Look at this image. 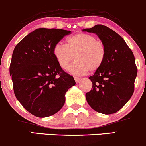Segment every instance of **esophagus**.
<instances>
[{"label":"esophagus","instance_id":"1","mask_svg":"<svg viewBox=\"0 0 146 146\" xmlns=\"http://www.w3.org/2000/svg\"><path fill=\"white\" fill-rule=\"evenodd\" d=\"M74 79H75V81H76V83H79L81 80V78H78V77H74Z\"/></svg>","mask_w":146,"mask_h":146}]
</instances>
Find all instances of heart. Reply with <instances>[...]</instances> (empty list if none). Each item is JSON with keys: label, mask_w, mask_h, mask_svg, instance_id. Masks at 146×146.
Returning a JSON list of instances; mask_svg holds the SVG:
<instances>
[{"label": "heart", "mask_w": 146, "mask_h": 146, "mask_svg": "<svg viewBox=\"0 0 146 146\" xmlns=\"http://www.w3.org/2000/svg\"><path fill=\"white\" fill-rule=\"evenodd\" d=\"M53 55L62 68H66L73 58L76 61L68 68L73 74L94 72L103 64L106 58V47L94 35L80 33L66 39V44H57Z\"/></svg>", "instance_id": "heart-1"}]
</instances>
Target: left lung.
Masks as SVG:
<instances>
[{"instance_id": "8db88e82", "label": "left lung", "mask_w": 146, "mask_h": 146, "mask_svg": "<svg viewBox=\"0 0 146 146\" xmlns=\"http://www.w3.org/2000/svg\"><path fill=\"white\" fill-rule=\"evenodd\" d=\"M83 31L95 33L106 47L102 66L89 79L92 89L86 94L88 104L103 114L119 111L132 97L137 75L135 59L131 49L118 33L103 25Z\"/></svg>"}]
</instances>
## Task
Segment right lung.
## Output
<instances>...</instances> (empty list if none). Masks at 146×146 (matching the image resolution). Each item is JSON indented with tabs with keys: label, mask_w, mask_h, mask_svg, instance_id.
<instances>
[{
	"label": "right lung",
	"mask_w": 146,
	"mask_h": 146,
	"mask_svg": "<svg viewBox=\"0 0 146 146\" xmlns=\"http://www.w3.org/2000/svg\"><path fill=\"white\" fill-rule=\"evenodd\" d=\"M70 31L38 28L14 48L9 66L15 96L27 111L48 117L64 105L65 94L76 84L53 55V48Z\"/></svg>",
	"instance_id": "obj_1"
}]
</instances>
